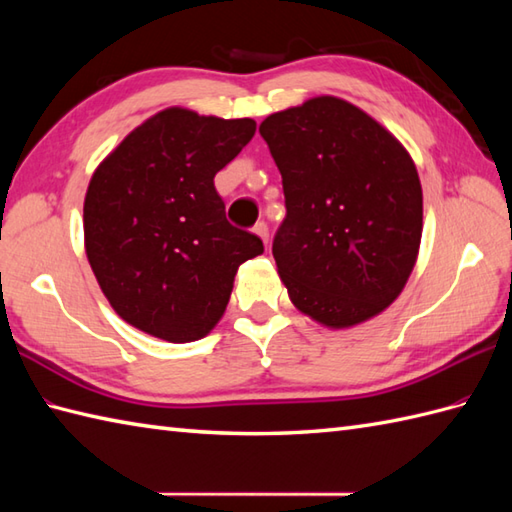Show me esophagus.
<instances>
[{
  "label": "esophagus",
  "mask_w": 512,
  "mask_h": 512,
  "mask_svg": "<svg viewBox=\"0 0 512 512\" xmlns=\"http://www.w3.org/2000/svg\"><path fill=\"white\" fill-rule=\"evenodd\" d=\"M253 231L264 239V244H268V224H266V222H257Z\"/></svg>",
  "instance_id": "34e87169"
}]
</instances>
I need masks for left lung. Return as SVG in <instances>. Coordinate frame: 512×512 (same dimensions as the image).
<instances>
[{"label":"left lung","instance_id":"1","mask_svg":"<svg viewBox=\"0 0 512 512\" xmlns=\"http://www.w3.org/2000/svg\"><path fill=\"white\" fill-rule=\"evenodd\" d=\"M259 134L284 184L273 257L290 301L328 328L376 317L420 248L422 187L407 149L336 96L270 114Z\"/></svg>","mask_w":512,"mask_h":512}]
</instances>
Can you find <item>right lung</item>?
<instances>
[{"mask_svg":"<svg viewBox=\"0 0 512 512\" xmlns=\"http://www.w3.org/2000/svg\"><path fill=\"white\" fill-rule=\"evenodd\" d=\"M253 118L169 107L136 127L94 171L83 204L85 253L121 319L169 343L198 341L222 319L237 268L264 253L226 220L215 191Z\"/></svg>","mask_w":512,"mask_h":512,"instance_id":"right-lung-1","label":"right lung"}]
</instances>
